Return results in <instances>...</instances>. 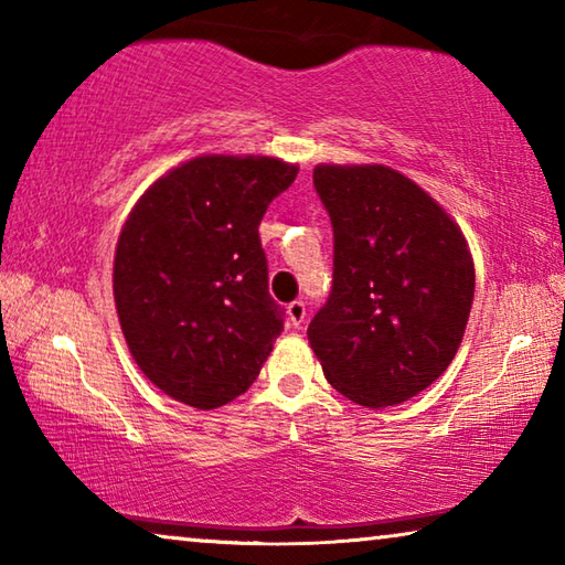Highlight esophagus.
<instances>
[{
  "label": "esophagus",
  "instance_id": "obj_1",
  "mask_svg": "<svg viewBox=\"0 0 565 565\" xmlns=\"http://www.w3.org/2000/svg\"><path fill=\"white\" fill-rule=\"evenodd\" d=\"M286 317H289V323L294 329H301L306 321V303L303 301H291L286 306Z\"/></svg>",
  "mask_w": 565,
  "mask_h": 565
}]
</instances>
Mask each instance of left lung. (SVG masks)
Instances as JSON below:
<instances>
[{
	"instance_id": "obj_1",
	"label": "left lung",
	"mask_w": 565,
	"mask_h": 565,
	"mask_svg": "<svg viewBox=\"0 0 565 565\" xmlns=\"http://www.w3.org/2000/svg\"><path fill=\"white\" fill-rule=\"evenodd\" d=\"M313 186L333 226V284L306 337L353 404H404L461 347L471 252L454 218L396 169L319 164Z\"/></svg>"
}]
</instances>
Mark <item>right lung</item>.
<instances>
[{
	"mask_svg": "<svg viewBox=\"0 0 565 565\" xmlns=\"http://www.w3.org/2000/svg\"><path fill=\"white\" fill-rule=\"evenodd\" d=\"M296 174L274 157H196L134 204L114 303L134 361L167 396L212 411L259 376L284 331L259 224Z\"/></svg>",
	"mask_w": 565,
	"mask_h": 565,
	"instance_id": "1",
	"label": "right lung"
}]
</instances>
